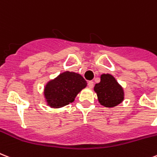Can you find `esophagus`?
I'll list each match as a JSON object with an SVG mask.
<instances>
[{
    "label": "esophagus",
    "instance_id": "34e87169",
    "mask_svg": "<svg viewBox=\"0 0 157 157\" xmlns=\"http://www.w3.org/2000/svg\"><path fill=\"white\" fill-rule=\"evenodd\" d=\"M94 81H89V82H88V86H89V88H90V89H92V88L94 87Z\"/></svg>",
    "mask_w": 157,
    "mask_h": 157
}]
</instances>
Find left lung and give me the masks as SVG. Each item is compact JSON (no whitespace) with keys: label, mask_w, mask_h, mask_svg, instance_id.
<instances>
[{"label":"left lung","mask_w":157,"mask_h":157,"mask_svg":"<svg viewBox=\"0 0 157 157\" xmlns=\"http://www.w3.org/2000/svg\"><path fill=\"white\" fill-rule=\"evenodd\" d=\"M94 92L101 105L112 108L119 105L124 100V90L111 74L101 75L100 82L95 85Z\"/></svg>","instance_id":"obj_1"}]
</instances>
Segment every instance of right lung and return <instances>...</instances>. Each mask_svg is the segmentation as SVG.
<instances>
[{"label":"right lung","mask_w":157,"mask_h":157,"mask_svg":"<svg viewBox=\"0 0 157 157\" xmlns=\"http://www.w3.org/2000/svg\"><path fill=\"white\" fill-rule=\"evenodd\" d=\"M87 86L81 75L66 71L46 84L43 95L47 105L52 108H61L75 100L76 95Z\"/></svg>","instance_id":"right-lung-1"}]
</instances>
